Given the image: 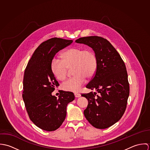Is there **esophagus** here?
<instances>
[{"mask_svg": "<svg viewBox=\"0 0 150 150\" xmlns=\"http://www.w3.org/2000/svg\"><path fill=\"white\" fill-rule=\"evenodd\" d=\"M74 96H75L76 98H79V97H80V96H81V94H80V93H74Z\"/></svg>", "mask_w": 150, "mask_h": 150, "instance_id": "34e87169", "label": "esophagus"}]
</instances>
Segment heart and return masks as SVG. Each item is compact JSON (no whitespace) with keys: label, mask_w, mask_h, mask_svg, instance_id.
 Returning <instances> with one entry per match:
<instances>
[{"label":"heart","mask_w":150,"mask_h":150,"mask_svg":"<svg viewBox=\"0 0 150 150\" xmlns=\"http://www.w3.org/2000/svg\"><path fill=\"white\" fill-rule=\"evenodd\" d=\"M62 59L54 58L51 70L54 76L64 80L67 76V68L73 66L74 75L62 84V88L66 91L77 92L86 81V77H92L98 69V59L95 52L91 49L72 47L63 52Z\"/></svg>","instance_id":"obj_1"}]
</instances>
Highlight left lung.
Instances as JSON below:
<instances>
[{
    "instance_id": "1",
    "label": "left lung",
    "mask_w": 150,
    "mask_h": 150,
    "mask_svg": "<svg viewBox=\"0 0 150 150\" xmlns=\"http://www.w3.org/2000/svg\"><path fill=\"white\" fill-rule=\"evenodd\" d=\"M91 47L98 59L97 70L86 86L99 93L82 94L88 100L84 114L95 128L106 129L122 117L129 95L125 64L120 55L107 39L96 36L83 37L75 41Z\"/></svg>"
}]
</instances>
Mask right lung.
Returning a JSON list of instances; mask_svg holds the SVG:
<instances>
[{"label":"right lung","instance_id":"add662e5","mask_svg":"<svg viewBox=\"0 0 150 150\" xmlns=\"http://www.w3.org/2000/svg\"><path fill=\"white\" fill-rule=\"evenodd\" d=\"M71 40L54 38L36 49L24 73L22 98L30 120L46 131L59 128L66 115V106L74 99L72 92L61 91L58 98L52 95L59 86L51 70L55 54L70 45Z\"/></svg>","mask_w":150,"mask_h":150}]
</instances>
